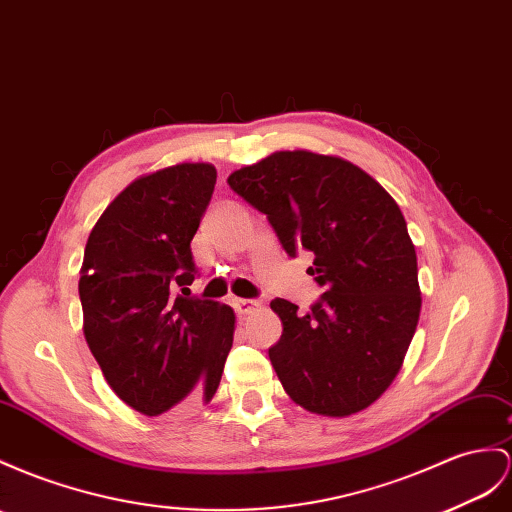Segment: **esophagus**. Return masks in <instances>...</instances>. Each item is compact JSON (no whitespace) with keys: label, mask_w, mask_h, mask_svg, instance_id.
<instances>
[{"label":"esophagus","mask_w":512,"mask_h":512,"mask_svg":"<svg viewBox=\"0 0 512 512\" xmlns=\"http://www.w3.org/2000/svg\"><path fill=\"white\" fill-rule=\"evenodd\" d=\"M231 305H233L235 313H238L240 318L248 316V313H253V311L259 307L257 300H246V298H233Z\"/></svg>","instance_id":"34e87169"}]
</instances>
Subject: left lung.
Instances as JSON below:
<instances>
[{
    "mask_svg": "<svg viewBox=\"0 0 512 512\" xmlns=\"http://www.w3.org/2000/svg\"><path fill=\"white\" fill-rule=\"evenodd\" d=\"M227 183L268 216L287 255H313L307 272L326 290L309 313L270 303L283 335L268 355L285 393L324 417L368 409L398 376L422 309L398 203L344 157L305 149L274 151Z\"/></svg>",
    "mask_w": 512,
    "mask_h": 512,
    "instance_id": "left-lung-1",
    "label": "left lung"
}]
</instances>
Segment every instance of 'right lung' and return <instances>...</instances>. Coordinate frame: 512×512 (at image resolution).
Wrapping results in <instances>:
<instances>
[{"label":"right lung","mask_w":512,"mask_h":512,"mask_svg":"<svg viewBox=\"0 0 512 512\" xmlns=\"http://www.w3.org/2000/svg\"><path fill=\"white\" fill-rule=\"evenodd\" d=\"M214 183L207 162L140 175L88 235L80 270L86 344L112 391L142 415L207 404L233 346L229 305L173 298L175 285L194 281L190 242Z\"/></svg>","instance_id":"add662e5"}]
</instances>
